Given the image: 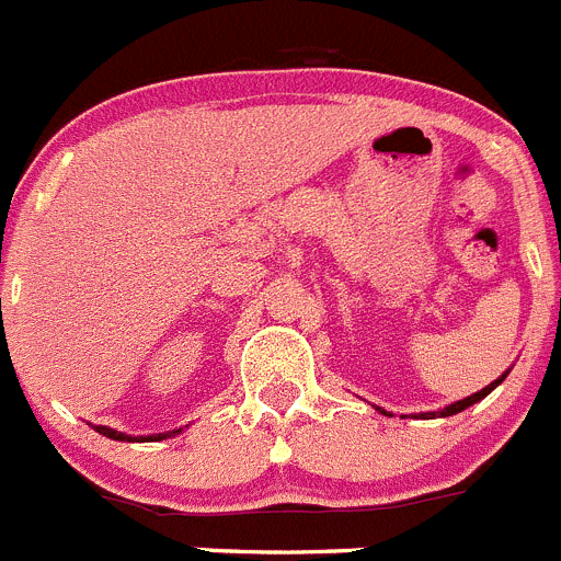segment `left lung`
<instances>
[{"label": "left lung", "instance_id": "1", "mask_svg": "<svg viewBox=\"0 0 561 561\" xmlns=\"http://www.w3.org/2000/svg\"><path fill=\"white\" fill-rule=\"evenodd\" d=\"M504 377H506V371H504V375H501V377H499V380H493V382H490V386H488V388H482V391L471 393V397L460 399V402L449 404V408H444V410H437V413H435V410H430V413H419V419H435V415H440V419H446V415H455V413H462V410H466V408H471V404H477V402H479V399H484V397H488V393H490V391H493V388H495V386H501V382H504ZM377 410H380V413H382V415H391V413H388V410H382V408H377Z\"/></svg>", "mask_w": 561, "mask_h": 561}]
</instances>
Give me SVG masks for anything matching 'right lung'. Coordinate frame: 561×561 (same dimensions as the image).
<instances>
[{
	"instance_id": "obj_1",
	"label": "right lung",
	"mask_w": 561,
	"mask_h": 561,
	"mask_svg": "<svg viewBox=\"0 0 561 561\" xmlns=\"http://www.w3.org/2000/svg\"><path fill=\"white\" fill-rule=\"evenodd\" d=\"M95 432H101L104 437H112V440H140V444H146V440H164V437L170 435H179L181 430H173V432H159V435H140V437H131L126 435V432H117V430H110V426H95Z\"/></svg>"
}]
</instances>
